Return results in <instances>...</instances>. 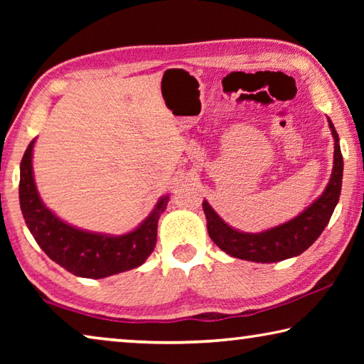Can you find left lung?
<instances>
[{
    "label": "left lung",
    "mask_w": 364,
    "mask_h": 364,
    "mask_svg": "<svg viewBox=\"0 0 364 364\" xmlns=\"http://www.w3.org/2000/svg\"><path fill=\"white\" fill-rule=\"evenodd\" d=\"M328 122L332 136H334V167H332L331 180L324 193L299 217L262 232H242L226 225L207 200L202 202L208 236L221 250L241 260L273 263L300 255L321 236L341 197L343 175V159L341 146H338V134L331 119H328Z\"/></svg>",
    "instance_id": "1"
}]
</instances>
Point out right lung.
<instances>
[{
	"label": "right lung",
	"mask_w": 364,
	"mask_h": 364,
	"mask_svg": "<svg viewBox=\"0 0 364 364\" xmlns=\"http://www.w3.org/2000/svg\"><path fill=\"white\" fill-rule=\"evenodd\" d=\"M33 144L35 139L21 162L19 200L27 228L43 252L69 273L90 279L107 278L143 264L156 247L157 221L168 204V196L160 197L136 230L122 236L78 230L56 217L40 199L33 180Z\"/></svg>",
	"instance_id": "add662e5"
}]
</instances>
